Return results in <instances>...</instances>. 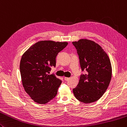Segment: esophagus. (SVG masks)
I'll list each match as a JSON object with an SVG mask.
<instances>
[{
  "label": "esophagus",
  "mask_w": 127,
  "mask_h": 127,
  "mask_svg": "<svg viewBox=\"0 0 127 127\" xmlns=\"http://www.w3.org/2000/svg\"><path fill=\"white\" fill-rule=\"evenodd\" d=\"M69 79H70V78H67V77H64V80H65V81H68Z\"/></svg>",
  "instance_id": "obj_1"
}]
</instances>
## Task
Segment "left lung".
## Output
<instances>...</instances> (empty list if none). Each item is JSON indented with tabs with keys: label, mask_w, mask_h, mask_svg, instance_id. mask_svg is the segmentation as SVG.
Wrapping results in <instances>:
<instances>
[{
	"label": "left lung",
	"mask_w": 127,
	"mask_h": 127,
	"mask_svg": "<svg viewBox=\"0 0 127 127\" xmlns=\"http://www.w3.org/2000/svg\"><path fill=\"white\" fill-rule=\"evenodd\" d=\"M76 49L82 71L79 82L73 89L77 100L85 103L97 101L105 93L112 77L110 58L102 47L93 41L81 39L72 42Z\"/></svg>",
	"instance_id": "obj_1"
}]
</instances>
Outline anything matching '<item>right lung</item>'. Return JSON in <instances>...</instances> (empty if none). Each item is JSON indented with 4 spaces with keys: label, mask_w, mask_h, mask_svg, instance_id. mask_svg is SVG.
Listing matches in <instances>:
<instances>
[{
    "label": "right lung",
    "mask_w": 127,
    "mask_h": 127,
    "mask_svg": "<svg viewBox=\"0 0 127 127\" xmlns=\"http://www.w3.org/2000/svg\"><path fill=\"white\" fill-rule=\"evenodd\" d=\"M66 42L41 41L34 43L22 56L20 70L22 85L34 102L46 104L55 97L62 80L49 74L55 66L56 58L68 45Z\"/></svg>",
    "instance_id": "1"
}]
</instances>
